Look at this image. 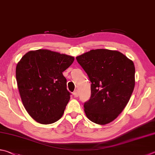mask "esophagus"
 Segmentation results:
<instances>
[{"instance_id":"34e87169","label":"esophagus","mask_w":155,"mask_h":155,"mask_svg":"<svg viewBox=\"0 0 155 155\" xmlns=\"http://www.w3.org/2000/svg\"><path fill=\"white\" fill-rule=\"evenodd\" d=\"M78 95H79V94H78V90H75V91H74V96H75V97H78Z\"/></svg>"}]
</instances>
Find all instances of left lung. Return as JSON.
I'll list each match as a JSON object with an SVG mask.
<instances>
[{
	"label": "left lung",
	"mask_w": 155,
	"mask_h": 155,
	"mask_svg": "<svg viewBox=\"0 0 155 155\" xmlns=\"http://www.w3.org/2000/svg\"><path fill=\"white\" fill-rule=\"evenodd\" d=\"M91 81V96L84 103L90 121L105 125L117 117L129 102L135 86L132 60L117 51L91 50L76 57Z\"/></svg>",
	"instance_id": "1"
}]
</instances>
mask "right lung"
<instances>
[{"label":"right lung","instance_id":"obj_1","mask_svg":"<svg viewBox=\"0 0 155 155\" xmlns=\"http://www.w3.org/2000/svg\"><path fill=\"white\" fill-rule=\"evenodd\" d=\"M74 57L47 49L31 51L16 67V80L22 103L31 118L51 124L61 118L70 99L63 72Z\"/></svg>","mask_w":155,"mask_h":155}]
</instances>
